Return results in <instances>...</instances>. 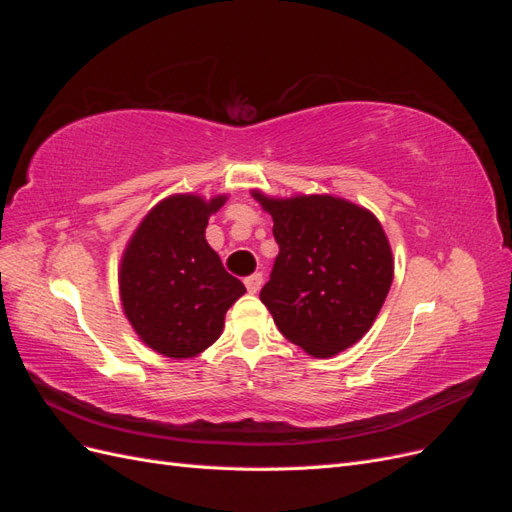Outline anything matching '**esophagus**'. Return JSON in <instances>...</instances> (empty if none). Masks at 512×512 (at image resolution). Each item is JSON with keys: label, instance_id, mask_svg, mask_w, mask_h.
Here are the masks:
<instances>
[{"label": "esophagus", "instance_id": "esophagus-1", "mask_svg": "<svg viewBox=\"0 0 512 512\" xmlns=\"http://www.w3.org/2000/svg\"><path fill=\"white\" fill-rule=\"evenodd\" d=\"M262 286V273H252L250 277H245V288L250 290L252 294H256Z\"/></svg>", "mask_w": 512, "mask_h": 512}]
</instances>
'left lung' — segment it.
<instances>
[{
	"instance_id": "left-lung-1",
	"label": "left lung",
	"mask_w": 512,
	"mask_h": 512,
	"mask_svg": "<svg viewBox=\"0 0 512 512\" xmlns=\"http://www.w3.org/2000/svg\"><path fill=\"white\" fill-rule=\"evenodd\" d=\"M280 245L260 290L277 329L314 356L350 348L369 331L393 282V254L367 209L333 196L288 200L254 192Z\"/></svg>"
}]
</instances>
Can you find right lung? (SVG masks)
Wrapping results in <instances>:
<instances>
[{
	"mask_svg": "<svg viewBox=\"0 0 512 512\" xmlns=\"http://www.w3.org/2000/svg\"><path fill=\"white\" fill-rule=\"evenodd\" d=\"M224 200L215 196L205 203L192 194L162 200L123 254V312L138 337L170 359H188L209 348L224 329L228 307L245 292L205 239L209 215Z\"/></svg>",
	"mask_w": 512,
	"mask_h": 512,
	"instance_id": "right-lung-1",
	"label": "right lung"
}]
</instances>
